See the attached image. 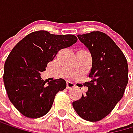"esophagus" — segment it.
<instances>
[{
    "label": "esophagus",
    "mask_w": 133,
    "mask_h": 133,
    "mask_svg": "<svg viewBox=\"0 0 133 133\" xmlns=\"http://www.w3.org/2000/svg\"><path fill=\"white\" fill-rule=\"evenodd\" d=\"M75 87V84L71 82H66V88L67 89H72Z\"/></svg>",
    "instance_id": "1"
}]
</instances>
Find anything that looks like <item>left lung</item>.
Here are the masks:
<instances>
[{
  "mask_svg": "<svg viewBox=\"0 0 133 133\" xmlns=\"http://www.w3.org/2000/svg\"><path fill=\"white\" fill-rule=\"evenodd\" d=\"M92 58L88 91L72 102L80 117L97 122L107 117L122 98L128 82V66L124 54L105 33L92 31L77 36Z\"/></svg>",
  "mask_w": 133,
  "mask_h": 133,
  "instance_id": "obj_1",
  "label": "left lung"
}]
</instances>
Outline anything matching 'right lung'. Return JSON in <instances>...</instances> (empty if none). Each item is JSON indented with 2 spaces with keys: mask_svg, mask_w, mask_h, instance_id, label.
<instances>
[{
  "mask_svg": "<svg viewBox=\"0 0 133 133\" xmlns=\"http://www.w3.org/2000/svg\"><path fill=\"white\" fill-rule=\"evenodd\" d=\"M77 41L73 35L38 31L25 36L11 50L4 66V84L10 101L25 117L38 118L46 115L56 94L66 87L62 78L46 83L41 77V72L60 50Z\"/></svg>",
  "mask_w": 133,
  "mask_h": 133,
  "instance_id": "1",
  "label": "right lung"
}]
</instances>
